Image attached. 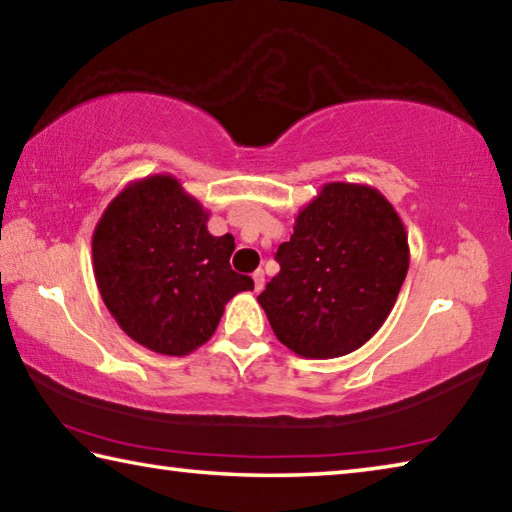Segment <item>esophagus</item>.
<instances>
[{
  "label": "esophagus",
  "instance_id": "esophagus-1",
  "mask_svg": "<svg viewBox=\"0 0 512 512\" xmlns=\"http://www.w3.org/2000/svg\"><path fill=\"white\" fill-rule=\"evenodd\" d=\"M253 282H255V291L259 293L264 288V284H266V277H264V271L262 268H257V271L253 273Z\"/></svg>",
  "mask_w": 512,
  "mask_h": 512
}]
</instances>
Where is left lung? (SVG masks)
<instances>
[{
	"instance_id": "1",
	"label": "left lung",
	"mask_w": 512,
	"mask_h": 512,
	"mask_svg": "<svg viewBox=\"0 0 512 512\" xmlns=\"http://www.w3.org/2000/svg\"><path fill=\"white\" fill-rule=\"evenodd\" d=\"M277 273L259 293L277 340L297 356L327 360L360 349L401 293L410 246L401 217L365 183H324L297 212Z\"/></svg>"
}]
</instances>
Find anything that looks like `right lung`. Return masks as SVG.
I'll return each mask as SVG.
<instances>
[{
    "mask_svg": "<svg viewBox=\"0 0 512 512\" xmlns=\"http://www.w3.org/2000/svg\"><path fill=\"white\" fill-rule=\"evenodd\" d=\"M172 174L125 185L98 219L91 253L102 302L138 345L188 356L212 338L226 304L253 280L230 268L235 237Z\"/></svg>",
    "mask_w": 512,
    "mask_h": 512,
    "instance_id": "1",
    "label": "right lung"
}]
</instances>
